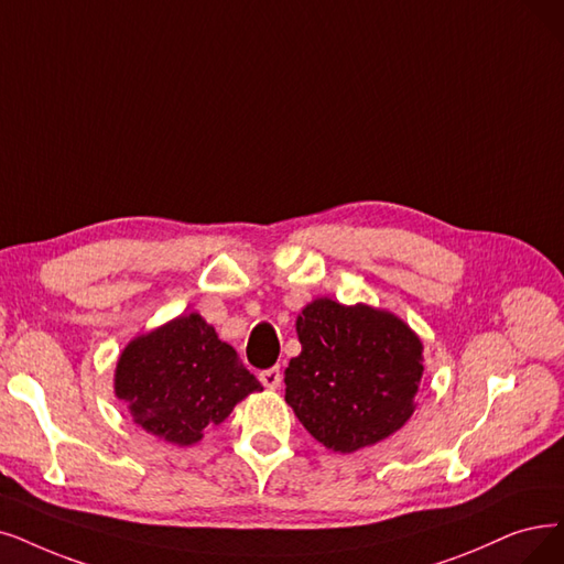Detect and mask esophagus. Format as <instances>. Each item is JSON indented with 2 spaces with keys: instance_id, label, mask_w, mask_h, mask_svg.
Wrapping results in <instances>:
<instances>
[{
  "instance_id": "34e87169",
  "label": "esophagus",
  "mask_w": 564,
  "mask_h": 564,
  "mask_svg": "<svg viewBox=\"0 0 564 564\" xmlns=\"http://www.w3.org/2000/svg\"><path fill=\"white\" fill-rule=\"evenodd\" d=\"M259 379H261V384H263L265 389L275 391V389L280 387V381H282V372H280V368H268V370H263V372L259 375Z\"/></svg>"
}]
</instances>
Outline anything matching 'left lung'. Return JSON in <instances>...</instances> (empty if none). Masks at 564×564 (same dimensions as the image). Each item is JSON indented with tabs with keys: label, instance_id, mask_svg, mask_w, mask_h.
<instances>
[{
	"label": "left lung",
	"instance_id": "obj_1",
	"mask_svg": "<svg viewBox=\"0 0 564 564\" xmlns=\"http://www.w3.org/2000/svg\"><path fill=\"white\" fill-rule=\"evenodd\" d=\"M296 333L301 354L284 372V400L314 440L354 454L410 421L423 345L393 312L317 299L301 310Z\"/></svg>",
	"mask_w": 564,
	"mask_h": 564
}]
</instances>
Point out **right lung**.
Returning a JSON list of instances; mask_svg holds the SVG:
<instances>
[{
  "label": "right lung",
  "mask_w": 564,
  "mask_h": 564,
  "mask_svg": "<svg viewBox=\"0 0 564 564\" xmlns=\"http://www.w3.org/2000/svg\"><path fill=\"white\" fill-rule=\"evenodd\" d=\"M112 389L133 423L175 446L204 440L208 425H219L242 398L263 391L198 312L133 337L118 358Z\"/></svg>",
  "instance_id": "obj_1"
}]
</instances>
